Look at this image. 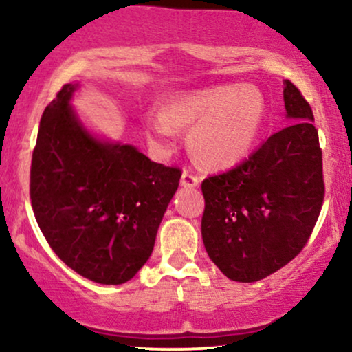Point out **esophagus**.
<instances>
[{
    "mask_svg": "<svg viewBox=\"0 0 352 352\" xmlns=\"http://www.w3.org/2000/svg\"><path fill=\"white\" fill-rule=\"evenodd\" d=\"M180 184L184 185V187H187V188L197 187V185L200 184V177L197 175V173H193V172H190V170H184V173H182Z\"/></svg>",
    "mask_w": 352,
    "mask_h": 352,
    "instance_id": "esophagus-1",
    "label": "esophagus"
}]
</instances>
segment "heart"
Returning <instances> with one entry per match:
<instances>
[{
  "label": "heart",
  "instance_id": "1",
  "mask_svg": "<svg viewBox=\"0 0 352 352\" xmlns=\"http://www.w3.org/2000/svg\"><path fill=\"white\" fill-rule=\"evenodd\" d=\"M263 120V94L250 84H228L173 96L160 104L159 114H145L144 131L159 152L175 147L173 131H188L187 145L195 162L228 168L248 157Z\"/></svg>",
  "mask_w": 352,
  "mask_h": 352
}]
</instances>
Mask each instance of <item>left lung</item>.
I'll return each instance as SVG.
<instances>
[{"mask_svg": "<svg viewBox=\"0 0 352 352\" xmlns=\"http://www.w3.org/2000/svg\"><path fill=\"white\" fill-rule=\"evenodd\" d=\"M285 84L286 114L296 122L265 139L235 168L201 182V238L233 281L263 280L298 256L324 200L313 109L292 80Z\"/></svg>", "mask_w": 352, "mask_h": 352, "instance_id": "1", "label": "left lung"}]
</instances>
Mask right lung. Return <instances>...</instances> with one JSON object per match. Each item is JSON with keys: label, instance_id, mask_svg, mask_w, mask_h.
<instances>
[{"label": "right lung", "instance_id": "add662e5", "mask_svg": "<svg viewBox=\"0 0 352 352\" xmlns=\"http://www.w3.org/2000/svg\"><path fill=\"white\" fill-rule=\"evenodd\" d=\"M64 84L44 109L33 151L30 197L44 238L87 280L122 285L152 254L182 170L132 145L104 144L80 127Z\"/></svg>", "mask_w": 352, "mask_h": 352}]
</instances>
